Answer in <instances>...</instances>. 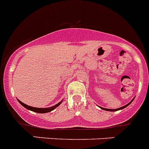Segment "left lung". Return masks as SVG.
<instances>
[{
	"mask_svg": "<svg viewBox=\"0 0 149 149\" xmlns=\"http://www.w3.org/2000/svg\"><path fill=\"white\" fill-rule=\"evenodd\" d=\"M133 100H134V98H133L132 100L131 101H130V102L129 103V104H126V105H125V106H123V107H120V108H118V109H106V108H103V107H99L100 108H101V109H104V110H106V111H111V112H114V111H118V110H120V109H124L125 107H128L129 105V104H131L132 102L133 101Z\"/></svg>",
	"mask_w": 149,
	"mask_h": 149,
	"instance_id": "left-lung-1",
	"label": "left lung"
}]
</instances>
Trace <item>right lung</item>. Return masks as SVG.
Instances as JSON below:
<instances>
[{
  "instance_id": "obj_1",
  "label": "right lung",
  "mask_w": 149,
  "mask_h": 149,
  "mask_svg": "<svg viewBox=\"0 0 149 149\" xmlns=\"http://www.w3.org/2000/svg\"><path fill=\"white\" fill-rule=\"evenodd\" d=\"M17 101H19V103H20V104H21L22 106L24 107L26 109H29V110L31 111H33V112H37V113H46V112H51L52 110H54L55 108H56L57 107H59V105H60V104L62 103V101H60L59 103H58V104H56V105H54V106L53 107H48V108H37V107H31V106H29V105H26V104H24V103H23L22 101H20V100H18Z\"/></svg>"
}]
</instances>
